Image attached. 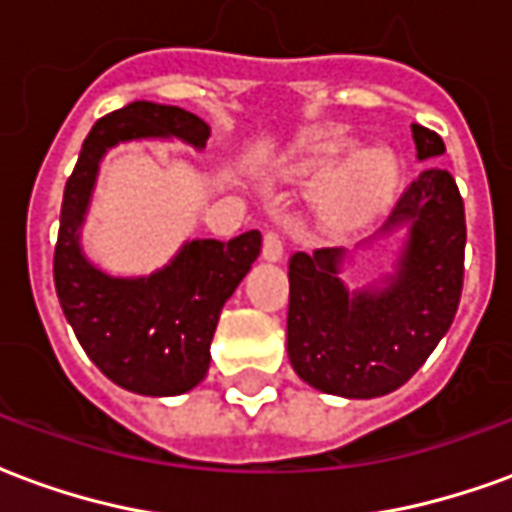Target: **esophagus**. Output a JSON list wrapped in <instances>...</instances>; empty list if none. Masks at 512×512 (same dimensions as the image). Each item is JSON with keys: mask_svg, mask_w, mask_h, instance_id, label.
Segmentation results:
<instances>
[{"mask_svg": "<svg viewBox=\"0 0 512 512\" xmlns=\"http://www.w3.org/2000/svg\"><path fill=\"white\" fill-rule=\"evenodd\" d=\"M282 255H285L282 238H279V233H274V230H268V233L263 235V257H266L268 263H279Z\"/></svg>", "mask_w": 512, "mask_h": 512, "instance_id": "esophagus-1", "label": "esophagus"}]
</instances>
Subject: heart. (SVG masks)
<instances>
[{
  "label": "heart",
  "mask_w": 512,
  "mask_h": 512,
  "mask_svg": "<svg viewBox=\"0 0 512 512\" xmlns=\"http://www.w3.org/2000/svg\"><path fill=\"white\" fill-rule=\"evenodd\" d=\"M288 175L307 186H323L315 216L326 233H354L384 211L397 183L395 158L384 150H365L351 139H329L307 147Z\"/></svg>",
  "instance_id": "obj_1"
}]
</instances>
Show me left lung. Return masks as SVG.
Masks as SVG:
<instances>
[{"label":"left lung","instance_id":"8db88e82","mask_svg":"<svg viewBox=\"0 0 512 512\" xmlns=\"http://www.w3.org/2000/svg\"><path fill=\"white\" fill-rule=\"evenodd\" d=\"M411 134L419 161L444 153L436 131L414 123ZM395 230H406L395 271L367 288H345L340 268L351 252L343 246L290 257V365L301 381L326 395L367 400L395 392L425 365L455 318L466 219L461 191L447 169L419 172L384 227L367 241Z\"/></svg>","mask_w":512,"mask_h":512}]
</instances>
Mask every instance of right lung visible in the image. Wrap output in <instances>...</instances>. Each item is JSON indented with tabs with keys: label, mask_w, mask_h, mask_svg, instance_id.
Returning a JSON list of instances; mask_svg holds the SVG:
<instances>
[{
	"label": "right lung",
	"mask_w": 512,
	"mask_h": 512,
	"mask_svg": "<svg viewBox=\"0 0 512 512\" xmlns=\"http://www.w3.org/2000/svg\"><path fill=\"white\" fill-rule=\"evenodd\" d=\"M208 136L211 128L180 106L134 101L95 123L65 183L54 249L62 312L95 367L136 395H183L205 378L224 301L249 274L263 235L249 230L227 244L194 238L147 277H112L84 255V219L101 161L112 147L136 139H180L202 150Z\"/></svg>",
	"instance_id": "obj_1"
}]
</instances>
